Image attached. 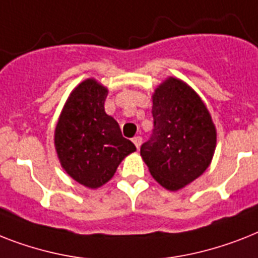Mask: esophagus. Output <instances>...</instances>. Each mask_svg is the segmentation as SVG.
<instances>
[{"label": "esophagus", "instance_id": "obj_1", "mask_svg": "<svg viewBox=\"0 0 258 258\" xmlns=\"http://www.w3.org/2000/svg\"><path fill=\"white\" fill-rule=\"evenodd\" d=\"M133 142L136 146V148H140V146L143 143V138L142 136H135V138H133Z\"/></svg>", "mask_w": 258, "mask_h": 258}]
</instances>
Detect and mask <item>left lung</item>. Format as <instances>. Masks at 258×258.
<instances>
[{
  "mask_svg": "<svg viewBox=\"0 0 258 258\" xmlns=\"http://www.w3.org/2000/svg\"><path fill=\"white\" fill-rule=\"evenodd\" d=\"M152 118V135L142 144L140 155L163 187L177 190L208 168L216 130L198 94L176 78L155 90Z\"/></svg>",
  "mask_w": 258,
  "mask_h": 258,
  "instance_id": "8db88e82",
  "label": "left lung"
}]
</instances>
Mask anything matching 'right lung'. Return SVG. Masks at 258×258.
Segmentation results:
<instances>
[{
  "instance_id": "add662e5",
  "label": "right lung",
  "mask_w": 258,
  "mask_h": 258,
  "mask_svg": "<svg viewBox=\"0 0 258 258\" xmlns=\"http://www.w3.org/2000/svg\"><path fill=\"white\" fill-rule=\"evenodd\" d=\"M107 89L87 79L71 93L55 128V148L64 171L82 185L98 188L114 176L136 147L104 112Z\"/></svg>"
}]
</instances>
